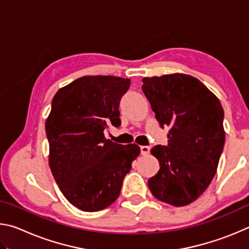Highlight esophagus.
Listing matches in <instances>:
<instances>
[{"label": "esophagus", "instance_id": "34e87169", "mask_svg": "<svg viewBox=\"0 0 249 249\" xmlns=\"http://www.w3.org/2000/svg\"><path fill=\"white\" fill-rule=\"evenodd\" d=\"M149 151H150L149 146H142L141 147V154L142 155H148Z\"/></svg>", "mask_w": 249, "mask_h": 249}]
</instances>
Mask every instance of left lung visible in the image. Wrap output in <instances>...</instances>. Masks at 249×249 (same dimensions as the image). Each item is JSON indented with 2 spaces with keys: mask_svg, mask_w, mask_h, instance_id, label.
<instances>
[{
  "mask_svg": "<svg viewBox=\"0 0 249 249\" xmlns=\"http://www.w3.org/2000/svg\"><path fill=\"white\" fill-rule=\"evenodd\" d=\"M142 89L160 126L170 127L168 145L151 149L160 169L148 180L149 190L165 203L190 204L215 176L224 147L220 100L200 80L183 73L144 78Z\"/></svg>",
  "mask_w": 249,
  "mask_h": 249,
  "instance_id": "left-lung-1",
  "label": "left lung"
}]
</instances>
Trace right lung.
<instances>
[{"label": "right lung", "instance_id": "1", "mask_svg": "<svg viewBox=\"0 0 249 249\" xmlns=\"http://www.w3.org/2000/svg\"><path fill=\"white\" fill-rule=\"evenodd\" d=\"M129 84L113 75H86L53 96L45 124L49 166L62 195L79 210L96 212L111 205L141 153L136 144L104 136L109 125H121L120 101Z\"/></svg>", "mask_w": 249, "mask_h": 249}]
</instances>
